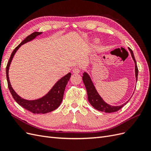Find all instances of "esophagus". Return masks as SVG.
<instances>
[{
  "label": "esophagus",
  "instance_id": "1",
  "mask_svg": "<svg viewBox=\"0 0 151 151\" xmlns=\"http://www.w3.org/2000/svg\"><path fill=\"white\" fill-rule=\"evenodd\" d=\"M80 68H78V67H74L72 69V72L73 73H74V74H79V73L80 72Z\"/></svg>",
  "mask_w": 151,
  "mask_h": 151
}]
</instances>
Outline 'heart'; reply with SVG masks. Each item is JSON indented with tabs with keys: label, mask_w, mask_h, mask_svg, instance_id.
<instances>
[{
	"label": "heart",
	"mask_w": 151,
	"mask_h": 151,
	"mask_svg": "<svg viewBox=\"0 0 151 151\" xmlns=\"http://www.w3.org/2000/svg\"><path fill=\"white\" fill-rule=\"evenodd\" d=\"M96 43L97 44L99 43V41L98 40H96Z\"/></svg>",
	"instance_id": "heart-1"
}]
</instances>
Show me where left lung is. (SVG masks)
I'll list each match as a JSON object with an SVG mask.
<instances>
[{
    "instance_id": "8db88e82",
    "label": "left lung",
    "mask_w": 151,
    "mask_h": 151,
    "mask_svg": "<svg viewBox=\"0 0 151 151\" xmlns=\"http://www.w3.org/2000/svg\"><path fill=\"white\" fill-rule=\"evenodd\" d=\"M128 49L129 50L132 59H133V60L135 63V74L137 82L138 76L137 65V62L133 52H132V50L130 48H128ZM83 81L86 87L87 93H88V101L89 103L91 104V106L94 107L96 109H97V110H99L100 111H103L105 113L115 112L117 111L118 110H119L120 109H121L129 101V100H128L126 103L120 105V106H111V105L105 102L103 99L101 97V96L99 94L93 83L92 79H91L90 76L87 72H84L83 73Z\"/></svg>"
}]
</instances>
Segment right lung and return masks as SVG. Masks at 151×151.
<instances>
[{"label":"right lung","instance_id":"1","mask_svg":"<svg viewBox=\"0 0 151 151\" xmlns=\"http://www.w3.org/2000/svg\"><path fill=\"white\" fill-rule=\"evenodd\" d=\"M42 33V32H34V33L31 34L28 36H27L14 50L6 67V76L8 83V88L9 89L13 98L22 108H25L27 110L35 114H45L51 112L55 110V109H56L60 106L62 101L66 85L71 76V73L68 72L67 74L59 79L46 94L44 95L42 98L36 99L28 100L22 98L14 90L10 83L9 77V67L11 65L13 57L17 51V50L21 47V45L33 40Z\"/></svg>","mask_w":151,"mask_h":151}]
</instances>
